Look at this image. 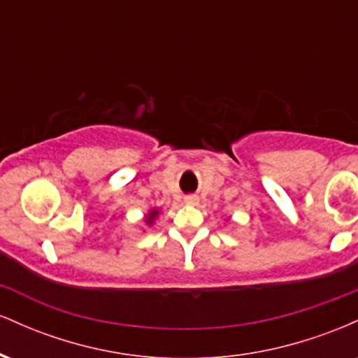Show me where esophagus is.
I'll list each match as a JSON object with an SVG mask.
<instances>
[{
    "mask_svg": "<svg viewBox=\"0 0 358 358\" xmlns=\"http://www.w3.org/2000/svg\"><path fill=\"white\" fill-rule=\"evenodd\" d=\"M185 202H187L188 205H196V203H199V196H196V195H188L187 199H185Z\"/></svg>",
    "mask_w": 358,
    "mask_h": 358,
    "instance_id": "1",
    "label": "esophagus"
}]
</instances>
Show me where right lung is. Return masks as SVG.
<instances>
[{
	"instance_id": "right-lung-1",
	"label": "right lung",
	"mask_w": 358,
	"mask_h": 358,
	"mask_svg": "<svg viewBox=\"0 0 358 358\" xmlns=\"http://www.w3.org/2000/svg\"><path fill=\"white\" fill-rule=\"evenodd\" d=\"M156 215H158V210H151V212H150V215H148V219H146L148 224H151V222L155 220V217H156Z\"/></svg>"
}]
</instances>
